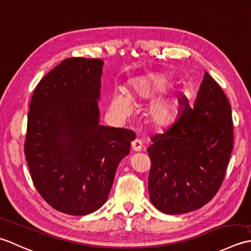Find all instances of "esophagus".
Wrapping results in <instances>:
<instances>
[{
  "mask_svg": "<svg viewBox=\"0 0 251 251\" xmlns=\"http://www.w3.org/2000/svg\"><path fill=\"white\" fill-rule=\"evenodd\" d=\"M131 147H132V150L134 151H142V147H143L142 142L140 140L136 139V140H134V141L131 143Z\"/></svg>",
  "mask_w": 251,
  "mask_h": 251,
  "instance_id": "34e87169",
  "label": "esophagus"
}]
</instances>
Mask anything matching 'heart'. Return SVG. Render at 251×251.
<instances>
[{"label": "heart", "instance_id": "obj_1", "mask_svg": "<svg viewBox=\"0 0 251 251\" xmlns=\"http://www.w3.org/2000/svg\"><path fill=\"white\" fill-rule=\"evenodd\" d=\"M169 79L166 75H146L133 79L129 83L127 94L115 92L111 96L110 110L112 114L124 119L132 112V101L143 103L161 93L167 89ZM178 100L175 95L163 94L152 100L147 108V118L158 127L170 126L177 115Z\"/></svg>", "mask_w": 251, "mask_h": 251}]
</instances>
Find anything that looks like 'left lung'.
Here are the masks:
<instances>
[{
	"label": "left lung",
	"mask_w": 251,
	"mask_h": 251,
	"mask_svg": "<svg viewBox=\"0 0 251 251\" xmlns=\"http://www.w3.org/2000/svg\"><path fill=\"white\" fill-rule=\"evenodd\" d=\"M171 126L151 137L148 192L163 213L181 214L202 207L221 187L233 150L232 109L207 71L194 106L182 99Z\"/></svg>",
	"instance_id": "obj_1"
}]
</instances>
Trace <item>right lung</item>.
Returning <instances> with one entry per match:
<instances>
[{
	"label": "right lung",
	"instance_id": "right-lung-1",
	"mask_svg": "<svg viewBox=\"0 0 251 251\" xmlns=\"http://www.w3.org/2000/svg\"><path fill=\"white\" fill-rule=\"evenodd\" d=\"M100 58L64 59L40 81L28 112L25 155L42 198L55 210L85 216L108 198L135 133L100 126Z\"/></svg>",
	"mask_w": 251,
	"mask_h": 251
}]
</instances>
